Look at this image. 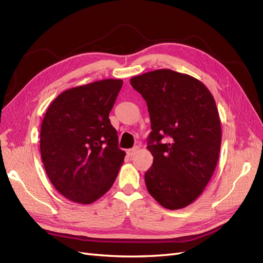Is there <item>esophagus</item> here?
<instances>
[{"label": "esophagus", "instance_id": "34e87169", "mask_svg": "<svg viewBox=\"0 0 263 263\" xmlns=\"http://www.w3.org/2000/svg\"><path fill=\"white\" fill-rule=\"evenodd\" d=\"M138 150H139L138 147H134V148H132V149H128V150H127V155L132 157V156H134L135 154H137Z\"/></svg>", "mask_w": 263, "mask_h": 263}]
</instances>
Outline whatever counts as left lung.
<instances>
[{
  "label": "left lung",
  "mask_w": 263,
  "mask_h": 263,
  "mask_svg": "<svg viewBox=\"0 0 263 263\" xmlns=\"http://www.w3.org/2000/svg\"><path fill=\"white\" fill-rule=\"evenodd\" d=\"M130 84L147 102L154 157L145 173L148 192L168 210H180L202 194L217 165L221 127L212 93L189 74L160 69Z\"/></svg>",
  "instance_id": "1"
}]
</instances>
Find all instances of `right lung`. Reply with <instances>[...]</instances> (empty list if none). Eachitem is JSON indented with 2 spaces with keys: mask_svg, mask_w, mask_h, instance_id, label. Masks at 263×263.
<instances>
[{
  "mask_svg": "<svg viewBox=\"0 0 263 263\" xmlns=\"http://www.w3.org/2000/svg\"><path fill=\"white\" fill-rule=\"evenodd\" d=\"M121 79L72 87L55 98L44 116L41 155L54 189L68 200L91 204L112 187L124 162L108 118Z\"/></svg>",
  "mask_w": 263,
  "mask_h": 263,
  "instance_id": "add662e5",
  "label": "right lung"
}]
</instances>
